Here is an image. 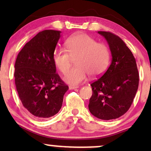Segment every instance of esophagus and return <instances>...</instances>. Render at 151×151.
I'll list each match as a JSON object with an SVG mask.
<instances>
[{
	"mask_svg": "<svg viewBox=\"0 0 151 151\" xmlns=\"http://www.w3.org/2000/svg\"><path fill=\"white\" fill-rule=\"evenodd\" d=\"M79 88V86H72V85H70L69 86V88L70 90H71V89H75V88Z\"/></svg>",
	"mask_w": 151,
	"mask_h": 151,
	"instance_id": "esophagus-1",
	"label": "esophagus"
}]
</instances>
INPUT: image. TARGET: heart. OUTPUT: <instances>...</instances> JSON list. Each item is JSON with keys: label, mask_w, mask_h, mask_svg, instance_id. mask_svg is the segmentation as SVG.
I'll return each instance as SVG.
<instances>
[{"label": "heart", "mask_w": 151, "mask_h": 151, "mask_svg": "<svg viewBox=\"0 0 151 151\" xmlns=\"http://www.w3.org/2000/svg\"><path fill=\"white\" fill-rule=\"evenodd\" d=\"M67 50L57 49L53 54V63L62 73L70 67L73 59L76 58L77 67L70 70L64 76V80L71 85H78L87 78L88 74L97 77L104 73L111 59L109 47L97 42L85 34L73 35L66 41Z\"/></svg>", "instance_id": "1"}]
</instances>
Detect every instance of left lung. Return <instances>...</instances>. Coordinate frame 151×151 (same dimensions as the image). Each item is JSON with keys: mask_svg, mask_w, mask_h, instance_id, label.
<instances>
[{"mask_svg": "<svg viewBox=\"0 0 151 151\" xmlns=\"http://www.w3.org/2000/svg\"><path fill=\"white\" fill-rule=\"evenodd\" d=\"M106 39L112 60L107 71L91 84L93 94L88 109L104 120L118 118L131 106L139 85V73L133 53L119 36L98 32Z\"/></svg>", "mask_w": 151, "mask_h": 151, "instance_id": "8db88e82", "label": "left lung"}]
</instances>
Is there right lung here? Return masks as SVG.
Listing matches in <instances>:
<instances>
[{
  "mask_svg": "<svg viewBox=\"0 0 151 151\" xmlns=\"http://www.w3.org/2000/svg\"><path fill=\"white\" fill-rule=\"evenodd\" d=\"M60 31L44 30L27 42L15 63V84L22 105L39 119L52 117L60 110L69 89L56 73L53 54Z\"/></svg>",
  "mask_w": 151,
  "mask_h": 151,
  "instance_id": "1",
  "label": "right lung"
}]
</instances>
